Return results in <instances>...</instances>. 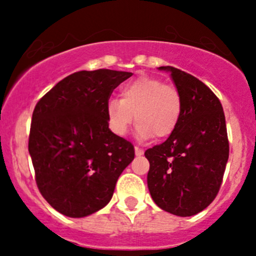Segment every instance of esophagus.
Segmentation results:
<instances>
[{
	"mask_svg": "<svg viewBox=\"0 0 256 256\" xmlns=\"http://www.w3.org/2000/svg\"><path fill=\"white\" fill-rule=\"evenodd\" d=\"M135 154L136 156H141V154H144V150L140 148V147L135 146Z\"/></svg>",
	"mask_w": 256,
	"mask_h": 256,
	"instance_id": "obj_1",
	"label": "esophagus"
}]
</instances>
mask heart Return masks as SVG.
Segmentation results:
<instances>
[{"label": "heart", "mask_w": 256, "mask_h": 256, "mask_svg": "<svg viewBox=\"0 0 256 256\" xmlns=\"http://www.w3.org/2000/svg\"><path fill=\"white\" fill-rule=\"evenodd\" d=\"M121 99L106 104L110 130L125 136L135 121L138 138H166L177 128L182 115V95L176 86L162 79L141 76L121 86Z\"/></svg>", "instance_id": "heart-1"}]
</instances>
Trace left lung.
<instances>
[{
  "instance_id": "1",
  "label": "left lung",
  "mask_w": 256,
  "mask_h": 256,
  "mask_svg": "<svg viewBox=\"0 0 256 256\" xmlns=\"http://www.w3.org/2000/svg\"><path fill=\"white\" fill-rule=\"evenodd\" d=\"M160 69L171 72L183 106L174 132L144 152L147 186L160 208L190 216L207 208L220 190L229 157L226 116L204 82L174 66Z\"/></svg>"
}]
</instances>
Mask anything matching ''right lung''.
<instances>
[{"mask_svg":"<svg viewBox=\"0 0 256 256\" xmlns=\"http://www.w3.org/2000/svg\"><path fill=\"white\" fill-rule=\"evenodd\" d=\"M131 76L76 72L36 105L28 151L40 194L59 213L82 218L104 208L135 157L132 144L112 132L106 118L114 89Z\"/></svg>","mask_w":256,"mask_h":256,"instance_id":"right-lung-1","label":"right lung"}]
</instances>
